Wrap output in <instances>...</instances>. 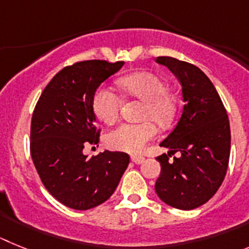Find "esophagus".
Returning a JSON list of instances; mask_svg holds the SVG:
<instances>
[{"instance_id":"obj_1","label":"esophagus","mask_w":249,"mask_h":249,"mask_svg":"<svg viewBox=\"0 0 249 249\" xmlns=\"http://www.w3.org/2000/svg\"><path fill=\"white\" fill-rule=\"evenodd\" d=\"M144 160H145V158L144 157H137V155L131 157V161L135 164H142V163H144Z\"/></svg>"}]
</instances>
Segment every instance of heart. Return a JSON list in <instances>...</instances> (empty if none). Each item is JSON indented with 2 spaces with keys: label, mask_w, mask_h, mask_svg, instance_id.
<instances>
[{
  "label": "heart",
  "mask_w": 249,
  "mask_h": 249,
  "mask_svg": "<svg viewBox=\"0 0 249 249\" xmlns=\"http://www.w3.org/2000/svg\"><path fill=\"white\" fill-rule=\"evenodd\" d=\"M120 88L131 98L144 101L142 118L146 122L140 124L119 125L107 137V145L111 149L137 154L145 148L150 140L158 134L157 125L166 126L173 122L176 115V101L166 92L164 80L153 72H135L123 77ZM122 100L119 95L107 86H100L92 98V110L100 122L111 125L118 120Z\"/></svg>",
  "instance_id": "heart-1"
}]
</instances>
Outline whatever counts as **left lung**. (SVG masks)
Here are the masks:
<instances>
[{
	"label": "left lung",
	"instance_id": "obj_1",
	"mask_svg": "<svg viewBox=\"0 0 249 249\" xmlns=\"http://www.w3.org/2000/svg\"><path fill=\"white\" fill-rule=\"evenodd\" d=\"M157 62L178 77L184 107L174 130L160 142L169 151L157 158L161 170L155 192L170 207L190 211L208 202L223 183L231 153L228 115L199 68L169 56L157 57ZM177 151L181 157L169 162Z\"/></svg>",
	"mask_w": 249,
	"mask_h": 249
}]
</instances>
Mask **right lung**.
I'll list each match as a JSON object with an SVG mask.
<instances>
[{"instance_id":"right-lung-1","label":"right lung","mask_w":249,"mask_h":249,"mask_svg":"<svg viewBox=\"0 0 249 249\" xmlns=\"http://www.w3.org/2000/svg\"><path fill=\"white\" fill-rule=\"evenodd\" d=\"M124 61L88 60L56 73L41 94L31 120L32 161L49 193L69 208L86 211L107 200L130 158L109 151L89 158L83 149L99 142L92 98Z\"/></svg>"}]
</instances>
